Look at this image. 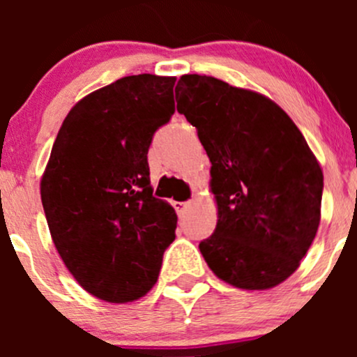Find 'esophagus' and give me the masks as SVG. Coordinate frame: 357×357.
<instances>
[{"mask_svg":"<svg viewBox=\"0 0 357 357\" xmlns=\"http://www.w3.org/2000/svg\"><path fill=\"white\" fill-rule=\"evenodd\" d=\"M190 202H172V207L176 208V212H178V215H181L183 212H185V208L188 207Z\"/></svg>","mask_w":357,"mask_h":357,"instance_id":"esophagus-1","label":"esophagus"}]
</instances>
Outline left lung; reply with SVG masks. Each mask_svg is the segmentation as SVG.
Listing matches in <instances>:
<instances>
[{
    "mask_svg": "<svg viewBox=\"0 0 357 357\" xmlns=\"http://www.w3.org/2000/svg\"><path fill=\"white\" fill-rule=\"evenodd\" d=\"M176 100L212 164L219 219L199 245L205 262L238 289L280 285L321 218L323 172L307 142L275 102L215 77L181 75Z\"/></svg>",
    "mask_w": 357,
    "mask_h": 357,
    "instance_id": "1",
    "label": "left lung"
}]
</instances>
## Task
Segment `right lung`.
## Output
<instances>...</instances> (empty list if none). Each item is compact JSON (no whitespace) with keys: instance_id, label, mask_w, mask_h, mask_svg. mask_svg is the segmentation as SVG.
Listing matches in <instances>:
<instances>
[{"instance_id":"add662e5","label":"right lung","mask_w":357,"mask_h":357,"mask_svg":"<svg viewBox=\"0 0 357 357\" xmlns=\"http://www.w3.org/2000/svg\"><path fill=\"white\" fill-rule=\"evenodd\" d=\"M176 77L128 75L63 121L41 179L53 243L79 285L107 302L143 297L176 238L174 208L153 197L149 153L174 114Z\"/></svg>"}]
</instances>
